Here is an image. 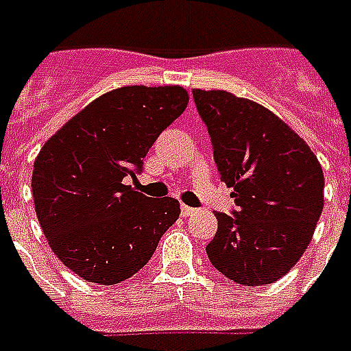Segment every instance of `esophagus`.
<instances>
[{
    "instance_id": "esophagus-1",
    "label": "esophagus",
    "mask_w": 351,
    "mask_h": 351,
    "mask_svg": "<svg viewBox=\"0 0 351 351\" xmlns=\"http://www.w3.org/2000/svg\"><path fill=\"white\" fill-rule=\"evenodd\" d=\"M197 210L191 208V206H186V204H182V208H180V214H182V217H189V215L195 214Z\"/></svg>"
}]
</instances>
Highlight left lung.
Wrapping results in <instances>:
<instances>
[{"label": "left lung", "mask_w": 351, "mask_h": 351, "mask_svg": "<svg viewBox=\"0 0 351 351\" xmlns=\"http://www.w3.org/2000/svg\"><path fill=\"white\" fill-rule=\"evenodd\" d=\"M208 128L232 214L217 212L206 253L217 271L243 287L281 279L305 253L324 208V173L294 130L261 104L227 90H193Z\"/></svg>", "instance_id": "8db88e82"}]
</instances>
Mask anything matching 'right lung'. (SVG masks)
I'll return each instance as SVG.
<instances>
[{"label":"right lung","instance_id":"add662e5","mask_svg":"<svg viewBox=\"0 0 351 351\" xmlns=\"http://www.w3.org/2000/svg\"><path fill=\"white\" fill-rule=\"evenodd\" d=\"M178 85H130L98 96L51 136L31 176L46 240L66 268L98 285L126 281L180 215L173 197L124 186L158 136L188 106Z\"/></svg>","mask_w":351,"mask_h":351}]
</instances>
